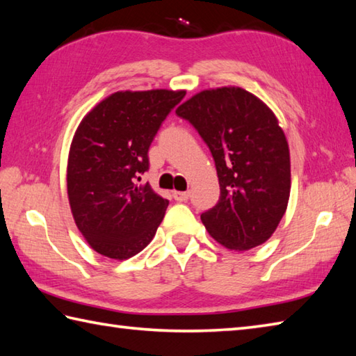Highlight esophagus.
Masks as SVG:
<instances>
[{"label": "esophagus", "mask_w": 356, "mask_h": 356, "mask_svg": "<svg viewBox=\"0 0 356 356\" xmlns=\"http://www.w3.org/2000/svg\"><path fill=\"white\" fill-rule=\"evenodd\" d=\"M172 197L176 199L177 202H186L188 199H190V193H188V191H174Z\"/></svg>", "instance_id": "obj_1"}]
</instances>
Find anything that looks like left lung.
I'll return each instance as SVG.
<instances>
[{
    "mask_svg": "<svg viewBox=\"0 0 356 356\" xmlns=\"http://www.w3.org/2000/svg\"><path fill=\"white\" fill-rule=\"evenodd\" d=\"M176 113L194 125L216 162L220 199L200 216L209 236L232 251L263 245L291 195L289 145L274 111L228 86L202 90Z\"/></svg>",
    "mask_w": 356,
    "mask_h": 356,
    "instance_id": "obj_1",
    "label": "left lung"
}]
</instances>
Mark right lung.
<instances>
[{
	"label": "right lung",
	"instance_id": "right-lung-1",
	"mask_svg": "<svg viewBox=\"0 0 356 356\" xmlns=\"http://www.w3.org/2000/svg\"><path fill=\"white\" fill-rule=\"evenodd\" d=\"M185 90L116 92L82 118L67 161V194L78 229L90 248L127 260L145 248L168 200L139 184L148 148Z\"/></svg>",
	"mask_w": 356,
	"mask_h": 356
}]
</instances>
